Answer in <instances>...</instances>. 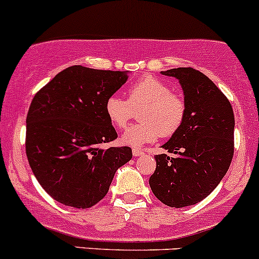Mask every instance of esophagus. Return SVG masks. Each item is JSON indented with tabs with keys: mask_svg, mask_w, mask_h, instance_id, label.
<instances>
[{
	"mask_svg": "<svg viewBox=\"0 0 259 259\" xmlns=\"http://www.w3.org/2000/svg\"><path fill=\"white\" fill-rule=\"evenodd\" d=\"M132 153H133V156H135V157H141V156H143V154H145V152L141 151V149H138V148H133Z\"/></svg>",
	"mask_w": 259,
	"mask_h": 259,
	"instance_id": "esophagus-1",
	"label": "esophagus"
}]
</instances>
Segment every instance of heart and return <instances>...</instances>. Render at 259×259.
I'll use <instances>...</instances> for the list:
<instances>
[{
	"label": "heart",
	"mask_w": 259,
	"mask_h": 259,
	"mask_svg": "<svg viewBox=\"0 0 259 259\" xmlns=\"http://www.w3.org/2000/svg\"><path fill=\"white\" fill-rule=\"evenodd\" d=\"M140 123L127 130L122 141L132 147H141L161 137H170L182 126L187 105L185 98L153 76H146L127 87V100L111 95L105 102L108 121L117 130L128 126L135 111Z\"/></svg>",
	"instance_id": "obj_1"
}]
</instances>
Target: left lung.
Segmentation results:
<instances>
[{
  "label": "left lung",
  "mask_w": 259,
  "mask_h": 259,
  "mask_svg": "<svg viewBox=\"0 0 259 259\" xmlns=\"http://www.w3.org/2000/svg\"><path fill=\"white\" fill-rule=\"evenodd\" d=\"M176 77L187 105L181 128L157 154L149 177L154 196L166 206H192L218 186L234 152V114L228 98L202 72L192 67L162 72Z\"/></svg>",
  "instance_id": "8db88e82"
}]
</instances>
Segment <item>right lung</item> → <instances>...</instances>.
Segmentation results:
<instances>
[{
    "mask_svg": "<svg viewBox=\"0 0 259 259\" xmlns=\"http://www.w3.org/2000/svg\"><path fill=\"white\" fill-rule=\"evenodd\" d=\"M127 71L71 66L42 87L26 118V154L42 188L60 203L90 208L107 194L130 147L102 148L117 138L105 102Z\"/></svg>",
    "mask_w": 259,
    "mask_h": 259,
    "instance_id": "obj_1",
    "label": "right lung"
}]
</instances>
